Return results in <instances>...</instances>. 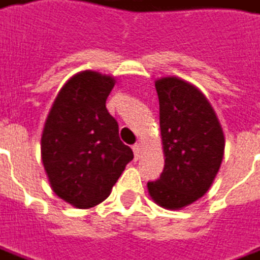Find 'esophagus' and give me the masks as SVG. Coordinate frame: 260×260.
I'll return each mask as SVG.
<instances>
[{
    "mask_svg": "<svg viewBox=\"0 0 260 260\" xmlns=\"http://www.w3.org/2000/svg\"><path fill=\"white\" fill-rule=\"evenodd\" d=\"M133 151H134V155H136V158H139V157H140V153H141V144H140V143H136V144H134Z\"/></svg>",
    "mask_w": 260,
    "mask_h": 260,
    "instance_id": "obj_1",
    "label": "esophagus"
}]
</instances>
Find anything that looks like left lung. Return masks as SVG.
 Masks as SVG:
<instances>
[{
    "label": "left lung",
    "mask_w": 260,
    "mask_h": 260,
    "mask_svg": "<svg viewBox=\"0 0 260 260\" xmlns=\"http://www.w3.org/2000/svg\"><path fill=\"white\" fill-rule=\"evenodd\" d=\"M160 102L164 170L148 181V192L162 208L180 209L211 187L223 158L222 127L207 98L181 79L155 82Z\"/></svg>",
    "instance_id": "left-lung-1"
}]
</instances>
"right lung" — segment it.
<instances>
[{
  "mask_svg": "<svg viewBox=\"0 0 260 260\" xmlns=\"http://www.w3.org/2000/svg\"><path fill=\"white\" fill-rule=\"evenodd\" d=\"M113 86L114 79L98 72L75 75L60 89L45 121V171L55 194L78 208L105 201L134 157L106 109Z\"/></svg>",
  "mask_w": 260,
  "mask_h": 260,
  "instance_id": "1",
  "label": "right lung"
}]
</instances>
